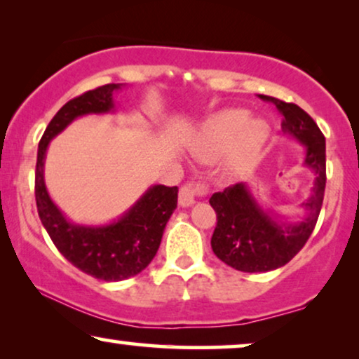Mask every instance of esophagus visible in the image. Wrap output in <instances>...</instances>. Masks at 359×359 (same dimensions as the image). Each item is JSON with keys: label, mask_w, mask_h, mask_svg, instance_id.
Returning a JSON list of instances; mask_svg holds the SVG:
<instances>
[{"label": "esophagus", "mask_w": 359, "mask_h": 359, "mask_svg": "<svg viewBox=\"0 0 359 359\" xmlns=\"http://www.w3.org/2000/svg\"><path fill=\"white\" fill-rule=\"evenodd\" d=\"M204 194H208V186L205 184L194 183V181L186 183L183 188L180 189V205H183V208H189V205H193L196 203V198H199V196H204Z\"/></svg>", "instance_id": "esophagus-1"}]
</instances>
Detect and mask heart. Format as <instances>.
I'll use <instances>...</instances> for the list:
<instances>
[{
  "mask_svg": "<svg viewBox=\"0 0 359 359\" xmlns=\"http://www.w3.org/2000/svg\"><path fill=\"white\" fill-rule=\"evenodd\" d=\"M268 135V126L250 119L248 111L225 109L205 121L191 154L199 161H214L232 150V160L247 161L259 154Z\"/></svg>",
  "mask_w": 359,
  "mask_h": 359,
  "instance_id": "heart-1",
  "label": "heart"
}]
</instances>
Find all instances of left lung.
Instances as JSON below:
<instances>
[{
    "mask_svg": "<svg viewBox=\"0 0 359 359\" xmlns=\"http://www.w3.org/2000/svg\"><path fill=\"white\" fill-rule=\"evenodd\" d=\"M259 100L273 102L283 116V132L306 145L304 165L316 173L312 194L304 208L306 219L287 224L274 220L259 208L243 183L214 193L209 199L215 214L210 245L215 257L243 273H264L281 268L301 252L316 229L325 194V137L306 111L294 102L259 95Z\"/></svg>",
    "mask_w": 359,
    "mask_h": 359,
    "instance_id": "left-lung-1",
    "label": "left lung"
}]
</instances>
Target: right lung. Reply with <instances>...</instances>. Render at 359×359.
<instances>
[{
    "mask_svg": "<svg viewBox=\"0 0 359 359\" xmlns=\"http://www.w3.org/2000/svg\"><path fill=\"white\" fill-rule=\"evenodd\" d=\"M121 83H111L73 97L53 116L37 150L36 203L41 222L48 237L73 266L102 281H122L149 266L158 252L166 222L178 203V186L156 184L116 222L88 227L67 220L53 204L43 181V160L53 137L85 114H104L114 109L112 93Z\"/></svg>",
    "mask_w": 359,
    "mask_h": 359,
    "instance_id": "1",
    "label": "right lung"
}]
</instances>
